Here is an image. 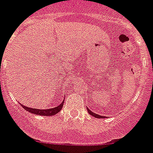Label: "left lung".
<instances>
[{"label":"left lung","instance_id":"left-lung-1","mask_svg":"<svg viewBox=\"0 0 153 153\" xmlns=\"http://www.w3.org/2000/svg\"><path fill=\"white\" fill-rule=\"evenodd\" d=\"M87 110H88V112L91 115H92V116H94L95 118H98V119H104V118H105V116H102V115H97V114L94 113V112H92V111H91L90 109H88V108H87Z\"/></svg>","mask_w":153,"mask_h":153}]
</instances>
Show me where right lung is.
Wrapping results in <instances>:
<instances>
[{
  "mask_svg": "<svg viewBox=\"0 0 153 153\" xmlns=\"http://www.w3.org/2000/svg\"><path fill=\"white\" fill-rule=\"evenodd\" d=\"M64 102H65V100H64L58 106L54 107V108H50V109H37V108H29V107L25 106L23 105H21V106L23 107L24 109H25L26 111H28L30 113L39 115H45V116H51V115H55V114H57L62 110V107H63Z\"/></svg>",
  "mask_w": 153,
  "mask_h": 153,
  "instance_id": "right-lung-1",
  "label": "right lung"
}]
</instances>
